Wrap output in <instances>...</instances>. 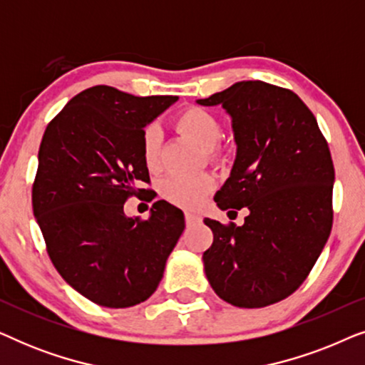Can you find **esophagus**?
<instances>
[{
    "label": "esophagus",
    "mask_w": 365,
    "mask_h": 365,
    "mask_svg": "<svg viewBox=\"0 0 365 365\" xmlns=\"http://www.w3.org/2000/svg\"><path fill=\"white\" fill-rule=\"evenodd\" d=\"M184 217H186L187 226H191V224H196V222L201 221L199 216H196V214H192V212H186V214H184Z\"/></svg>",
    "instance_id": "34e87169"
}]
</instances>
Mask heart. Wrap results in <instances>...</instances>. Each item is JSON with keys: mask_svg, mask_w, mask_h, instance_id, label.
<instances>
[{"mask_svg": "<svg viewBox=\"0 0 365 365\" xmlns=\"http://www.w3.org/2000/svg\"><path fill=\"white\" fill-rule=\"evenodd\" d=\"M176 129L191 139L199 148L206 149L209 158H216V144L222 136V126L219 119L206 109L187 108L176 119ZM163 134L156 124H149L143 133V158L148 169H158L161 159ZM214 186L212 178L206 176H169L161 182V194L168 201L184 207H192Z\"/></svg>", "mask_w": 365, "mask_h": 365, "instance_id": "b5f03b06", "label": "heart"}]
</instances>
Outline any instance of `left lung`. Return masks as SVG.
<instances>
[{"label":"left lung","mask_w":365,"mask_h":365,"mask_svg":"<svg viewBox=\"0 0 365 365\" xmlns=\"http://www.w3.org/2000/svg\"><path fill=\"white\" fill-rule=\"evenodd\" d=\"M231 116L236 159L217 207L242 209V226L206 217L212 246L202 254L214 292L236 307L276 304L296 291L332 227L334 164L302 99L264 81H239L197 99Z\"/></svg>","instance_id":"8db88e82"}]
</instances>
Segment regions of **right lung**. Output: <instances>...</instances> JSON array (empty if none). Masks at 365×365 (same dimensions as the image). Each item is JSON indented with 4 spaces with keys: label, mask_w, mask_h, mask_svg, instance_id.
I'll return each instance as SVG.
<instances>
[{
    "label": "right lung",
    "mask_w": 365,
    "mask_h": 365,
    "mask_svg": "<svg viewBox=\"0 0 365 365\" xmlns=\"http://www.w3.org/2000/svg\"><path fill=\"white\" fill-rule=\"evenodd\" d=\"M178 99L94 86L44 131L34 217L56 271L103 307H133L151 297L184 231L182 211L168 201L154 202L146 221L124 214L126 199L146 192L138 186L149 182L144 128Z\"/></svg>",
    "instance_id": "right-lung-1"
}]
</instances>
